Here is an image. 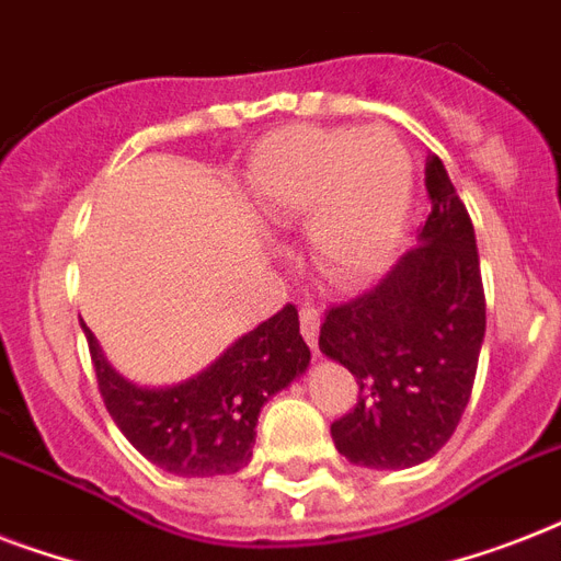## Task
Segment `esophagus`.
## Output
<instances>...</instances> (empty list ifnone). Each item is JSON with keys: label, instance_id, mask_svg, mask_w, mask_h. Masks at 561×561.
Listing matches in <instances>:
<instances>
[{"label": "esophagus", "instance_id": "34e87169", "mask_svg": "<svg viewBox=\"0 0 561 561\" xmlns=\"http://www.w3.org/2000/svg\"><path fill=\"white\" fill-rule=\"evenodd\" d=\"M299 329H302V337L311 350L317 352V334H320V311L314 306L299 308Z\"/></svg>", "mask_w": 561, "mask_h": 561}]
</instances>
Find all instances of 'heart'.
I'll list each match as a JSON object with an SVG mask.
<instances>
[{
	"label": "heart",
	"mask_w": 561,
	"mask_h": 561,
	"mask_svg": "<svg viewBox=\"0 0 561 561\" xmlns=\"http://www.w3.org/2000/svg\"><path fill=\"white\" fill-rule=\"evenodd\" d=\"M247 183L273 224L311 215V244L329 273L364 279L399 247L413 160L387 127H288L259 145Z\"/></svg>",
	"instance_id": "1"
}]
</instances>
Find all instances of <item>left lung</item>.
Here are the masks:
<instances>
[{
  "label": "left lung",
  "instance_id": "8db88e82",
  "mask_svg": "<svg viewBox=\"0 0 561 561\" xmlns=\"http://www.w3.org/2000/svg\"><path fill=\"white\" fill-rule=\"evenodd\" d=\"M425 188L419 244L320 325V350L360 387L355 408L332 422L334 448L367 469H410L451 439L486 334L474 227L439 157L427 160Z\"/></svg>",
  "mask_w": 561,
  "mask_h": 561
}]
</instances>
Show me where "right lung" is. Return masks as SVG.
I'll return each instance as SVG.
<instances>
[{
  "mask_svg": "<svg viewBox=\"0 0 561 561\" xmlns=\"http://www.w3.org/2000/svg\"><path fill=\"white\" fill-rule=\"evenodd\" d=\"M83 334L101 399L118 431L142 457L180 478H215L244 469L253 457L264 401L306 373L311 360L290 302L238 337L203 373L162 390L122 378L104 360L87 325Z\"/></svg>",
  "mask_w": 561,
  "mask_h": 561,
  "instance_id": "obj_1",
  "label": "right lung"
}]
</instances>
